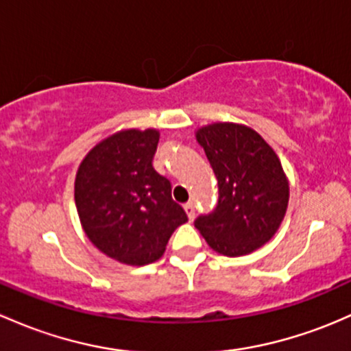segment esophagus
<instances>
[{"label":"esophagus","mask_w":351,"mask_h":351,"mask_svg":"<svg viewBox=\"0 0 351 351\" xmlns=\"http://www.w3.org/2000/svg\"><path fill=\"white\" fill-rule=\"evenodd\" d=\"M191 208H193V202H186V204H185L186 212H191Z\"/></svg>","instance_id":"1"}]
</instances>
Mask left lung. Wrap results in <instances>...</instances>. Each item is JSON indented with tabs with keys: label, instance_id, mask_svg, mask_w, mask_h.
I'll use <instances>...</instances> for the list:
<instances>
[{
	"label": "left lung",
	"instance_id": "obj_1",
	"mask_svg": "<svg viewBox=\"0 0 351 351\" xmlns=\"http://www.w3.org/2000/svg\"><path fill=\"white\" fill-rule=\"evenodd\" d=\"M213 165L215 182L198 223L234 230L256 220L286 183L274 121L242 97L217 101L197 128Z\"/></svg>",
	"mask_w": 351,
	"mask_h": 351
}]
</instances>
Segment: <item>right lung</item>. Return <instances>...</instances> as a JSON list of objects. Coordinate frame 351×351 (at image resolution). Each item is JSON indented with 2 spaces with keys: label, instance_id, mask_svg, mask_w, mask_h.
Instances as JSON below:
<instances>
[{
  "label": "right lung",
  "instance_id": "1",
  "mask_svg": "<svg viewBox=\"0 0 351 351\" xmlns=\"http://www.w3.org/2000/svg\"><path fill=\"white\" fill-rule=\"evenodd\" d=\"M160 95L147 90L121 92L97 106L95 119L108 121V134L84 156L77 186L123 222L156 219L154 186L169 168V153L183 136L165 138L151 121L160 114Z\"/></svg>",
  "mask_w": 351,
  "mask_h": 351
}]
</instances>
